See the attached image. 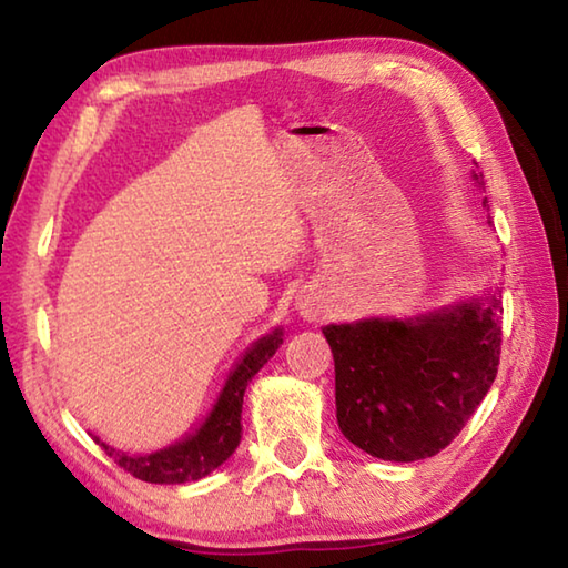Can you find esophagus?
Listing matches in <instances>:
<instances>
[{
	"label": "esophagus",
	"instance_id": "34e87169",
	"mask_svg": "<svg viewBox=\"0 0 568 568\" xmlns=\"http://www.w3.org/2000/svg\"><path fill=\"white\" fill-rule=\"evenodd\" d=\"M301 311H303V315H305V318H313V315H315V307H307V305H303V307H301Z\"/></svg>",
	"mask_w": 568,
	"mask_h": 568
}]
</instances>
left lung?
<instances>
[{
    "label": "left lung",
    "mask_w": 568,
    "mask_h": 568,
    "mask_svg": "<svg viewBox=\"0 0 568 568\" xmlns=\"http://www.w3.org/2000/svg\"><path fill=\"white\" fill-rule=\"evenodd\" d=\"M498 313L501 303L491 295L406 323L378 318L323 328L343 436L398 464L444 450L494 386Z\"/></svg>",
    "instance_id": "left-lung-1"
}]
</instances>
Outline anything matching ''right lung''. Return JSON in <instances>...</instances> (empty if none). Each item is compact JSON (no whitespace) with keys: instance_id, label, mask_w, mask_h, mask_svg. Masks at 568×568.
Here are the masks:
<instances>
[{"instance_id":"add662e5","label":"right lung","mask_w":568,"mask_h":568,"mask_svg":"<svg viewBox=\"0 0 568 568\" xmlns=\"http://www.w3.org/2000/svg\"><path fill=\"white\" fill-rule=\"evenodd\" d=\"M281 331H273L245 353V358L237 363L233 376L227 378L223 393H220L213 413L195 436H187L180 444L148 456H128L108 444H100V440L98 444L122 470L140 480H148V484H190V480L207 476L210 470L225 464L237 448L240 436H243L240 413H243L245 388L255 378V373L281 348Z\"/></svg>"}]
</instances>
